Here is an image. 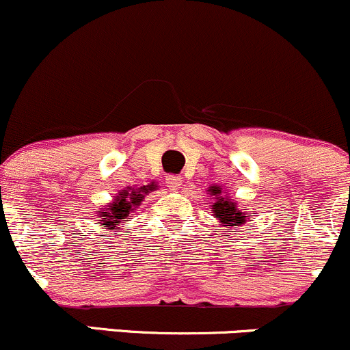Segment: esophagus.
<instances>
[{
  "instance_id": "esophagus-1",
  "label": "esophagus",
  "mask_w": 350,
  "mask_h": 350,
  "mask_svg": "<svg viewBox=\"0 0 350 350\" xmlns=\"http://www.w3.org/2000/svg\"><path fill=\"white\" fill-rule=\"evenodd\" d=\"M166 184H167V187L171 191H178L179 187H181V184H183L181 176H176V174L166 176Z\"/></svg>"
}]
</instances>
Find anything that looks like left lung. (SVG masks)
Returning a JSON list of instances; mask_svg holds the SVG:
<instances>
[{
    "label": "left lung",
    "mask_w": 350,
    "mask_h": 350,
    "mask_svg": "<svg viewBox=\"0 0 350 350\" xmlns=\"http://www.w3.org/2000/svg\"><path fill=\"white\" fill-rule=\"evenodd\" d=\"M209 194L214 199L213 206H211L213 214L224 228H234V226L244 224L247 216L237 207V202H234L221 186H211Z\"/></svg>",
    "instance_id": "1"
}]
</instances>
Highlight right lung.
I'll return each instance as SVG.
<instances>
[{
    "mask_svg": "<svg viewBox=\"0 0 350 350\" xmlns=\"http://www.w3.org/2000/svg\"><path fill=\"white\" fill-rule=\"evenodd\" d=\"M156 184H148V186H141L137 189L134 187H126L114 198L113 202H109L105 211H98V216L101 217L105 229H114L118 224H121L122 219H128L133 209L143 202L144 196L149 194L151 191L156 189Z\"/></svg>",
    "mask_w": 350,
    "mask_h": 350,
    "instance_id": "add662e5",
    "label": "right lung"
}]
</instances>
